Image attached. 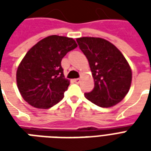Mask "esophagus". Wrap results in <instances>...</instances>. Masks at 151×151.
<instances>
[{"label":"esophagus","instance_id":"obj_1","mask_svg":"<svg viewBox=\"0 0 151 151\" xmlns=\"http://www.w3.org/2000/svg\"><path fill=\"white\" fill-rule=\"evenodd\" d=\"M73 82H75V83H77V84H78L79 82H81V79H80V78H76V79H73Z\"/></svg>","mask_w":151,"mask_h":151}]
</instances>
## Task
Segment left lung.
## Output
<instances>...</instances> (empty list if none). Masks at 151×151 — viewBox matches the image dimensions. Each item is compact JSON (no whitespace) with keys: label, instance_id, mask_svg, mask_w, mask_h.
<instances>
[{"label":"left lung","instance_id":"1","mask_svg":"<svg viewBox=\"0 0 151 151\" xmlns=\"http://www.w3.org/2000/svg\"><path fill=\"white\" fill-rule=\"evenodd\" d=\"M86 56L95 81V88L85 97L102 108L119 104L129 91L132 69L120 50L108 40L97 37L77 39Z\"/></svg>","mask_w":151,"mask_h":151}]
</instances>
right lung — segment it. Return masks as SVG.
Listing matches in <instances>:
<instances>
[{"mask_svg": "<svg viewBox=\"0 0 151 151\" xmlns=\"http://www.w3.org/2000/svg\"><path fill=\"white\" fill-rule=\"evenodd\" d=\"M77 47L73 38L50 35L28 51L16 73L18 91L25 101L47 109L62 99L69 80L65 78L61 60Z\"/></svg>", "mask_w": 151, "mask_h": 151, "instance_id": "1", "label": "right lung"}]
</instances>
